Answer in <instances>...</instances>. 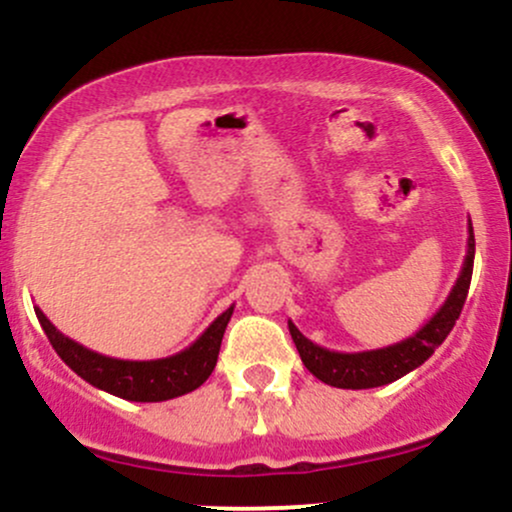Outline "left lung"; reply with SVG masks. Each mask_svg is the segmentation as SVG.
<instances>
[{"instance_id": "8db88e82", "label": "left lung", "mask_w": 512, "mask_h": 512, "mask_svg": "<svg viewBox=\"0 0 512 512\" xmlns=\"http://www.w3.org/2000/svg\"><path fill=\"white\" fill-rule=\"evenodd\" d=\"M472 269L474 231L472 221H469L467 255H464L460 276H457L455 286H452L445 303L440 305L436 315H433L419 332L392 346H383V349L344 354V351H330L325 349V346L310 342V339L301 334V330L289 320L291 339L293 344H296L298 354H301L303 366L325 385L342 387V390H368V387L395 383L402 375L411 373V370L428 361L433 351L445 342V337H448L452 327H455V320L462 313L464 301H467Z\"/></svg>"}]
</instances>
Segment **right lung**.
Listing matches in <instances>:
<instances>
[{"label":"right lung","mask_w":512,"mask_h":512,"mask_svg":"<svg viewBox=\"0 0 512 512\" xmlns=\"http://www.w3.org/2000/svg\"><path fill=\"white\" fill-rule=\"evenodd\" d=\"M35 315L57 356L86 383L129 402H166V399L197 390L209 378L219 358L221 339L233 315V305L223 310L187 349L166 358H154V361H125V358L103 356L62 334L40 308H35Z\"/></svg>","instance_id":"add662e5"}]
</instances>
